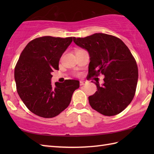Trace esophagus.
<instances>
[{"label":"esophagus","mask_w":154,"mask_h":154,"mask_svg":"<svg viewBox=\"0 0 154 154\" xmlns=\"http://www.w3.org/2000/svg\"><path fill=\"white\" fill-rule=\"evenodd\" d=\"M85 83H86V82H85V81H80V85L81 86L84 85H85Z\"/></svg>","instance_id":"34e87169"}]
</instances>
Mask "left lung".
<instances>
[{
    "label": "left lung",
    "mask_w": 154,
    "mask_h": 154,
    "mask_svg": "<svg viewBox=\"0 0 154 154\" xmlns=\"http://www.w3.org/2000/svg\"><path fill=\"white\" fill-rule=\"evenodd\" d=\"M78 46L89 52V77L104 75V83L89 97L91 106L104 116L120 113L131 103L138 79L136 61L126 44L114 35L96 33L73 38Z\"/></svg>",
    "instance_id": "left-lung-1"
}]
</instances>
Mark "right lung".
Masks as SVG:
<instances>
[{"label":"right lung","instance_id":"add662e5","mask_svg":"<svg viewBox=\"0 0 154 154\" xmlns=\"http://www.w3.org/2000/svg\"><path fill=\"white\" fill-rule=\"evenodd\" d=\"M65 38L43 36L26 45L14 69L19 97L32 112L43 118L57 116L69 105L79 81L65 80L52 86L51 72L59 69L62 54L73 41Z\"/></svg>","mask_w":154,"mask_h":154}]
</instances>
